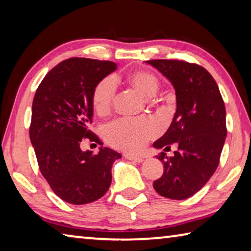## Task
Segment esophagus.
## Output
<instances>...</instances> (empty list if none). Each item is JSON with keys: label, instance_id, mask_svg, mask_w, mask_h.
<instances>
[{"label": "esophagus", "instance_id": "34e87169", "mask_svg": "<svg viewBox=\"0 0 251 251\" xmlns=\"http://www.w3.org/2000/svg\"><path fill=\"white\" fill-rule=\"evenodd\" d=\"M124 157L126 159L128 160H133V161H136V163H142V161L144 160L142 157H138V156H133L130 154H124Z\"/></svg>", "mask_w": 251, "mask_h": 251}]
</instances>
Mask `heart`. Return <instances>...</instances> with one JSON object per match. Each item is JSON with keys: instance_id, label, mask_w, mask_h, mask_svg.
Returning a JSON list of instances; mask_svg holds the SVG:
<instances>
[{"instance_id": "b5f03b06", "label": "heart", "mask_w": 251, "mask_h": 251, "mask_svg": "<svg viewBox=\"0 0 251 251\" xmlns=\"http://www.w3.org/2000/svg\"><path fill=\"white\" fill-rule=\"evenodd\" d=\"M126 82L146 97L156 94L159 88V80L155 74L145 70H135L127 75ZM116 85L113 78L105 77L93 91V106L100 115L108 113L114 104ZM158 134V126L150 117H123L106 125L104 135L110 145L129 152L143 150L150 139Z\"/></svg>"}]
</instances>
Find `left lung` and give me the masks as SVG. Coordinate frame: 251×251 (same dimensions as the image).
I'll use <instances>...</instances> for the list:
<instances>
[{
    "mask_svg": "<svg viewBox=\"0 0 251 251\" xmlns=\"http://www.w3.org/2000/svg\"><path fill=\"white\" fill-rule=\"evenodd\" d=\"M171 80L176 91L177 108L169 128L154 147L164 174L152 182L160 196L175 201L192 197L210 179L219 165L227 136L226 108L218 85L205 67L180 59L146 61Z\"/></svg>",
    "mask_w": 251,
    "mask_h": 251,
    "instance_id": "1",
    "label": "left lung"
}]
</instances>
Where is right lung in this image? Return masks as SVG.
Instances as JSON below:
<instances>
[{
    "label": "right lung",
    "mask_w": 251,
    "mask_h": 251,
    "mask_svg": "<svg viewBox=\"0 0 251 251\" xmlns=\"http://www.w3.org/2000/svg\"><path fill=\"white\" fill-rule=\"evenodd\" d=\"M115 70L110 61L65 59L45 75L34 95L29 138L41 174L59 198L73 205L103 197L112 182L113 163L122 157L107 147L96 155L79 147L84 138L100 143L88 129L92 95L97 83Z\"/></svg>",
    "instance_id": "right-lung-1"
}]
</instances>
